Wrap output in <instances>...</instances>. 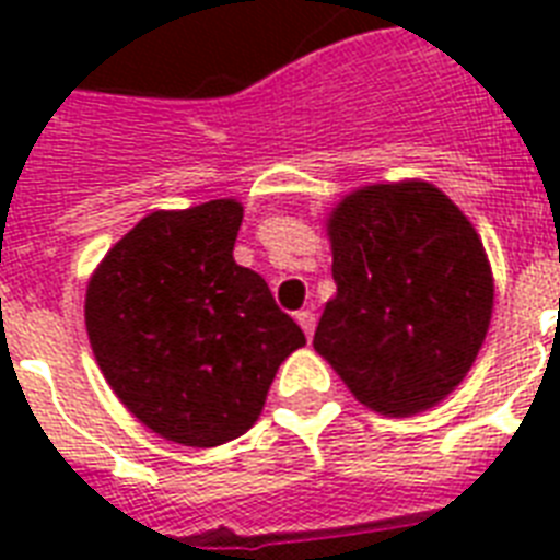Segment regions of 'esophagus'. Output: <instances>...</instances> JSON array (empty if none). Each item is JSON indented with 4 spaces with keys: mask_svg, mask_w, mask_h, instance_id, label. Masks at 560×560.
I'll list each match as a JSON object with an SVG mask.
<instances>
[{
    "mask_svg": "<svg viewBox=\"0 0 560 560\" xmlns=\"http://www.w3.org/2000/svg\"><path fill=\"white\" fill-rule=\"evenodd\" d=\"M296 323L302 325V331H305L307 337H314V328H316V314H314V311H299Z\"/></svg>",
    "mask_w": 560,
    "mask_h": 560,
    "instance_id": "esophagus-1",
    "label": "esophagus"
}]
</instances>
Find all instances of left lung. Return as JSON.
Returning a JSON list of instances; mask_svg holds the SVG:
<instances>
[{
  "instance_id": "8db88e82",
  "label": "left lung",
  "mask_w": 560,
  "mask_h": 560,
  "mask_svg": "<svg viewBox=\"0 0 560 560\" xmlns=\"http://www.w3.org/2000/svg\"><path fill=\"white\" fill-rule=\"evenodd\" d=\"M328 235L337 296L314 349L383 416L439 404L474 366L494 307L470 220L430 183H392L349 194Z\"/></svg>"
}]
</instances>
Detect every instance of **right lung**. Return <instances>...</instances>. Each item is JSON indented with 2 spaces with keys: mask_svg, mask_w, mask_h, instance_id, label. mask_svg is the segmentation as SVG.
Here are the masks:
<instances>
[{
  "mask_svg": "<svg viewBox=\"0 0 560 560\" xmlns=\"http://www.w3.org/2000/svg\"><path fill=\"white\" fill-rule=\"evenodd\" d=\"M241 220L235 200L153 211L86 288V331L113 392L153 433L188 447L244 435L276 369L305 346L267 281L232 258Z\"/></svg>",
  "mask_w": 560,
  "mask_h": 560,
  "instance_id": "obj_1",
  "label": "right lung"
}]
</instances>
